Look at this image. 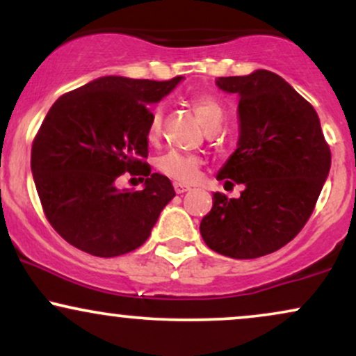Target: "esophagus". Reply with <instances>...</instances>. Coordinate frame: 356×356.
Masks as SVG:
<instances>
[{
    "label": "esophagus",
    "mask_w": 356,
    "mask_h": 356,
    "mask_svg": "<svg viewBox=\"0 0 356 356\" xmlns=\"http://www.w3.org/2000/svg\"><path fill=\"white\" fill-rule=\"evenodd\" d=\"M174 189H175V192H177V194H184V192L191 191V186H186V184H181V182H175Z\"/></svg>",
    "instance_id": "1"
}]
</instances>
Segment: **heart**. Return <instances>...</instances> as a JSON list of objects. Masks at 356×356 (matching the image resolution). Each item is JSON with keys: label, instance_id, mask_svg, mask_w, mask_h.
Masks as SVG:
<instances>
[{"label": "heart", "instance_id": "heart-1", "mask_svg": "<svg viewBox=\"0 0 356 356\" xmlns=\"http://www.w3.org/2000/svg\"><path fill=\"white\" fill-rule=\"evenodd\" d=\"M191 107L195 112L201 124L206 127L207 130L212 127H219L220 120H222V105L211 93H195L191 97ZM162 124V108H154L152 115H150L149 124V138L154 140L159 136ZM202 161L197 155L182 154L177 150H170L157 159V169L159 172L167 175L169 179L179 182H192L197 179L199 170H201Z\"/></svg>", "mask_w": 356, "mask_h": 356}]
</instances>
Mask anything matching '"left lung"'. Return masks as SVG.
<instances>
[{"instance_id":"1","label":"left lung","mask_w":356,"mask_h":356,"mask_svg":"<svg viewBox=\"0 0 356 356\" xmlns=\"http://www.w3.org/2000/svg\"><path fill=\"white\" fill-rule=\"evenodd\" d=\"M216 85L239 99L238 149L220 167L218 181L243 184L244 191L238 199L214 192L199 229L212 251L254 259L303 229L328 177L332 154L316 110L276 73L219 76Z\"/></svg>"}]
</instances>
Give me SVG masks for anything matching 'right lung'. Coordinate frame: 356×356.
<instances>
[{"mask_svg":"<svg viewBox=\"0 0 356 356\" xmlns=\"http://www.w3.org/2000/svg\"><path fill=\"white\" fill-rule=\"evenodd\" d=\"M181 80L100 76L48 110L31 147V172L44 216L72 246L113 257L149 239L175 195L169 179L142 162L149 155V107ZM137 166L145 189L118 190V175Z\"/></svg>","mask_w":356,"mask_h":356,"instance_id":"right-lung-1","label":"right lung"}]
</instances>
